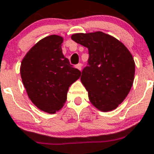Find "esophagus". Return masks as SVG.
Instances as JSON below:
<instances>
[{
    "mask_svg": "<svg viewBox=\"0 0 154 154\" xmlns=\"http://www.w3.org/2000/svg\"><path fill=\"white\" fill-rule=\"evenodd\" d=\"M76 68H77V69H78L79 70H81V68H82V64L78 63L77 65H76Z\"/></svg>",
    "mask_w": 154,
    "mask_h": 154,
    "instance_id": "obj_1",
    "label": "esophagus"
}]
</instances>
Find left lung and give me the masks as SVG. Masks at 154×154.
Segmentation results:
<instances>
[{
    "instance_id": "left-lung-1",
    "label": "left lung",
    "mask_w": 154,
    "mask_h": 154,
    "mask_svg": "<svg viewBox=\"0 0 154 154\" xmlns=\"http://www.w3.org/2000/svg\"><path fill=\"white\" fill-rule=\"evenodd\" d=\"M71 38L88 49L89 58L81 77L91 103L111 112L125 100L133 86L135 62L122 42L102 32L76 33Z\"/></svg>"
}]
</instances>
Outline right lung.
Segmentation results:
<instances>
[{"label":"right lung","mask_w":154,"mask_h":154,"mask_svg":"<svg viewBox=\"0 0 154 154\" xmlns=\"http://www.w3.org/2000/svg\"><path fill=\"white\" fill-rule=\"evenodd\" d=\"M63 41L57 35L39 40L25 54L20 66L29 97L38 109L49 114L62 109L69 86L81 75L63 54Z\"/></svg>","instance_id":"1"}]
</instances>
